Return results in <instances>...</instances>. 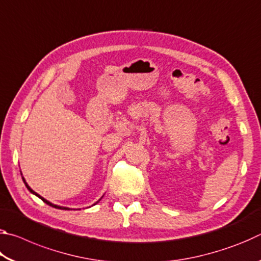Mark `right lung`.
<instances>
[{"label": "right lung", "mask_w": 261, "mask_h": 261, "mask_svg": "<svg viewBox=\"0 0 261 261\" xmlns=\"http://www.w3.org/2000/svg\"><path fill=\"white\" fill-rule=\"evenodd\" d=\"M23 180H24V183H25V185H26V188H28L29 190H30V192H32L33 194H35V196H37V197H39V198H40V199L43 201V202H46V204L47 205H49V206H51V207H55V208H59V210H69V208H67V207H61V206H56V205H53L51 204V202H49V201H47L46 199H45V198H42L41 196H39V194L38 193H35L34 191H33V190L32 189H31L30 187H29V185H28V183H26L25 182V179L23 178ZM96 202H98V201H96ZM96 202H95V204H96Z\"/></svg>", "instance_id": "right-lung-1"}]
</instances>
